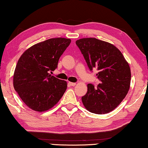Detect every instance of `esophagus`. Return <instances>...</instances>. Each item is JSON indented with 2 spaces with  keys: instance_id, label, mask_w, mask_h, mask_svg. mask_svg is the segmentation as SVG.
I'll return each instance as SVG.
<instances>
[{
  "instance_id": "34e87169",
  "label": "esophagus",
  "mask_w": 148,
  "mask_h": 148,
  "mask_svg": "<svg viewBox=\"0 0 148 148\" xmlns=\"http://www.w3.org/2000/svg\"><path fill=\"white\" fill-rule=\"evenodd\" d=\"M69 84L71 86H76V84L75 82H69Z\"/></svg>"
}]
</instances>
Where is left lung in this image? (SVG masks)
Listing matches in <instances>:
<instances>
[{"mask_svg": "<svg viewBox=\"0 0 148 148\" xmlns=\"http://www.w3.org/2000/svg\"><path fill=\"white\" fill-rule=\"evenodd\" d=\"M76 44L90 70H98L100 83L88 84V92L82 97L88 111L97 114L112 111L123 100L130 89L131 72L120 50L112 44L94 38H82Z\"/></svg>", "mask_w": 148, "mask_h": 148, "instance_id": "8db88e82", "label": "left lung"}]
</instances>
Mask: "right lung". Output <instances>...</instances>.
I'll return each mask as SVG.
<instances>
[{
	"label": "right lung",
	"mask_w": 148,
	"mask_h": 148,
	"mask_svg": "<svg viewBox=\"0 0 148 148\" xmlns=\"http://www.w3.org/2000/svg\"><path fill=\"white\" fill-rule=\"evenodd\" d=\"M70 42V39L64 38L46 40L28 48L19 58L13 84L30 108L38 112L49 110L64 94L66 82L50 73L58 67L59 58Z\"/></svg>",
	"instance_id": "right-lung-1"
}]
</instances>
